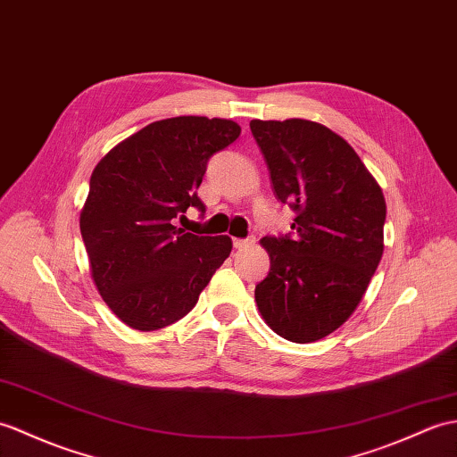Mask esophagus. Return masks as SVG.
I'll use <instances>...</instances> for the list:
<instances>
[{
	"label": "esophagus",
	"instance_id": "34e87169",
	"mask_svg": "<svg viewBox=\"0 0 457 457\" xmlns=\"http://www.w3.org/2000/svg\"><path fill=\"white\" fill-rule=\"evenodd\" d=\"M253 243H254L253 236H249L247 239H233V247H236V249H245V247L253 245Z\"/></svg>",
	"mask_w": 457,
	"mask_h": 457
}]
</instances>
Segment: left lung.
Returning <instances> with one entry per match:
<instances>
[{
    "mask_svg": "<svg viewBox=\"0 0 457 457\" xmlns=\"http://www.w3.org/2000/svg\"><path fill=\"white\" fill-rule=\"evenodd\" d=\"M274 195L294 212L292 231L262 237L270 270L254 288L262 320L292 343L341 327L384 253L386 200L341 136L312 120H251Z\"/></svg>",
    "mask_w": 457,
    "mask_h": 457,
    "instance_id": "1",
    "label": "left lung"
}]
</instances>
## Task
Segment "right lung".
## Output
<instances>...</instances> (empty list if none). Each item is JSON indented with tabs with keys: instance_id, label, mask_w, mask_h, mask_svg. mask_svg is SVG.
<instances>
[{
	"instance_id": "right-lung-1",
	"label": "right lung",
	"mask_w": 457,
	"mask_h": 457,
	"mask_svg": "<svg viewBox=\"0 0 457 457\" xmlns=\"http://www.w3.org/2000/svg\"><path fill=\"white\" fill-rule=\"evenodd\" d=\"M233 120L175 116L147 124L104 155L89 180L79 228L91 274L112 313L157 331L193 310L231 253L228 236L175 226L198 198L210 157L239 137Z\"/></svg>"
}]
</instances>
